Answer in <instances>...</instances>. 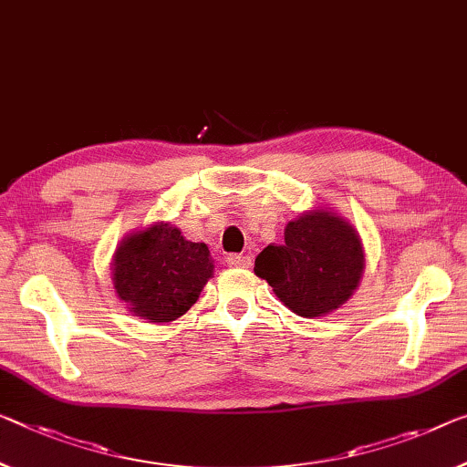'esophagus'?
<instances>
[{
    "instance_id": "1",
    "label": "esophagus",
    "mask_w": 467,
    "mask_h": 467,
    "mask_svg": "<svg viewBox=\"0 0 467 467\" xmlns=\"http://www.w3.org/2000/svg\"><path fill=\"white\" fill-rule=\"evenodd\" d=\"M227 265L229 267H250V265H253V258L248 254H229Z\"/></svg>"
}]
</instances>
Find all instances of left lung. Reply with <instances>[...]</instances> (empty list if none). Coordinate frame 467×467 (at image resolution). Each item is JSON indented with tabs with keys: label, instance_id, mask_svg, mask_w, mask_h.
I'll list each match as a JSON object with an SVG mask.
<instances>
[{
	"label": "left lung",
	"instance_id": "1",
	"mask_svg": "<svg viewBox=\"0 0 467 467\" xmlns=\"http://www.w3.org/2000/svg\"><path fill=\"white\" fill-rule=\"evenodd\" d=\"M277 298L300 317H321L357 290L363 246L355 229L327 211L306 213L285 225L282 246H267L254 261Z\"/></svg>",
	"mask_w": 467,
	"mask_h": 467
}]
</instances>
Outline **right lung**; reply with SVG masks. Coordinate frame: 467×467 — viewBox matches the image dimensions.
<instances>
[{
    "mask_svg": "<svg viewBox=\"0 0 467 467\" xmlns=\"http://www.w3.org/2000/svg\"><path fill=\"white\" fill-rule=\"evenodd\" d=\"M114 288L140 317L164 324L196 303L213 275L202 242H188L177 227L159 223L129 235L114 254Z\"/></svg>",
    "mask_w": 467,
    "mask_h": 467,
    "instance_id": "add662e5",
    "label": "right lung"
}]
</instances>
